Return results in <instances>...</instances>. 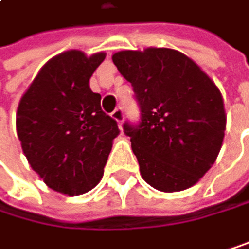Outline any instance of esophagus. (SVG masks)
Returning <instances> with one entry per match:
<instances>
[{
	"instance_id": "1",
	"label": "esophagus",
	"mask_w": 249,
	"mask_h": 249,
	"mask_svg": "<svg viewBox=\"0 0 249 249\" xmlns=\"http://www.w3.org/2000/svg\"><path fill=\"white\" fill-rule=\"evenodd\" d=\"M112 118L118 122V125L121 127V124H122V121H124V110H122V109H115V110L112 112Z\"/></svg>"
}]
</instances>
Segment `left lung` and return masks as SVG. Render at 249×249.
I'll return each instance as SVG.
<instances>
[{
  "instance_id": "left-lung-1",
  "label": "left lung",
  "mask_w": 249,
  "mask_h": 249,
  "mask_svg": "<svg viewBox=\"0 0 249 249\" xmlns=\"http://www.w3.org/2000/svg\"><path fill=\"white\" fill-rule=\"evenodd\" d=\"M112 60L140 103V124L125 122L124 131L143 180L167 193L196 184L224 139V102L214 81L173 48L124 50Z\"/></svg>"
}]
</instances>
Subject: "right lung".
Returning <instances> with one entry per match:
<instances>
[{"mask_svg":"<svg viewBox=\"0 0 249 249\" xmlns=\"http://www.w3.org/2000/svg\"><path fill=\"white\" fill-rule=\"evenodd\" d=\"M105 57L103 51L60 53L39 69L17 107V137L31 168L69 196L97 186L119 134L116 121L100 107L102 96L90 88Z\"/></svg>","mask_w":249,"mask_h":249,"instance_id":"add662e5","label":"right lung"}]
</instances>
